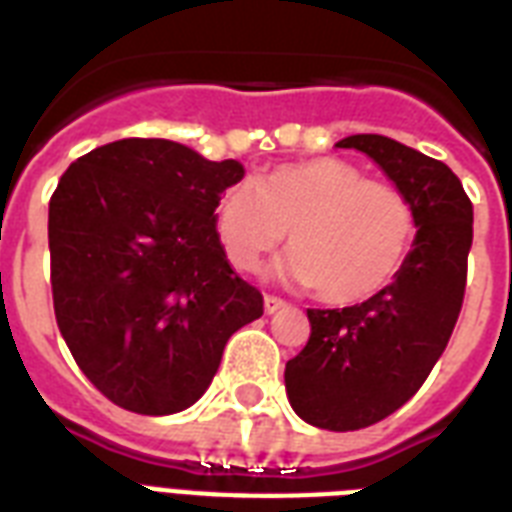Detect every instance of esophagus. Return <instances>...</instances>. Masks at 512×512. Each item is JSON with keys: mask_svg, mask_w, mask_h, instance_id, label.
<instances>
[{"mask_svg": "<svg viewBox=\"0 0 512 512\" xmlns=\"http://www.w3.org/2000/svg\"><path fill=\"white\" fill-rule=\"evenodd\" d=\"M281 308H287V303L276 295H265V313H279Z\"/></svg>", "mask_w": 512, "mask_h": 512, "instance_id": "esophagus-1", "label": "esophagus"}]
</instances>
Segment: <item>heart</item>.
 <instances>
[{
	"mask_svg": "<svg viewBox=\"0 0 512 512\" xmlns=\"http://www.w3.org/2000/svg\"><path fill=\"white\" fill-rule=\"evenodd\" d=\"M215 225L225 255L255 273L287 241L284 273L316 287L324 303L350 305L380 295L404 268L417 236L406 193L366 180L353 164L319 156L273 167L255 185L220 196Z\"/></svg>",
	"mask_w": 512,
	"mask_h": 512,
	"instance_id": "1",
	"label": "heart"
}]
</instances>
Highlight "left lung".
<instances>
[{"mask_svg": "<svg viewBox=\"0 0 512 512\" xmlns=\"http://www.w3.org/2000/svg\"><path fill=\"white\" fill-rule=\"evenodd\" d=\"M372 156L417 215L412 252L396 281L350 308H308L311 337L284 369L289 404L324 430L385 420L428 380L462 311L473 204L444 162L385 135L337 143Z\"/></svg>", "mask_w": 512, "mask_h": 512, "instance_id": "1", "label": "left lung"}]
</instances>
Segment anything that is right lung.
Wrapping results in <instances>:
<instances>
[{"label": "right lung", "mask_w": 512, "mask_h": 512, "mask_svg": "<svg viewBox=\"0 0 512 512\" xmlns=\"http://www.w3.org/2000/svg\"><path fill=\"white\" fill-rule=\"evenodd\" d=\"M244 177L162 138L79 156L50 199L55 321L95 388L138 414L201 398L228 337L263 316L215 228L220 193Z\"/></svg>", "instance_id": "1"}]
</instances>
